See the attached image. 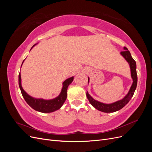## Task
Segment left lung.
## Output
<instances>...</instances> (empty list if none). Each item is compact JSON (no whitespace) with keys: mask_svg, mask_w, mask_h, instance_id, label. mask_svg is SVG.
<instances>
[{"mask_svg":"<svg viewBox=\"0 0 152 152\" xmlns=\"http://www.w3.org/2000/svg\"><path fill=\"white\" fill-rule=\"evenodd\" d=\"M124 51H121V54L122 55L123 57L126 59V61L129 63L131 68V77L133 79V83L131 87V89L129 91L128 94L124 97L122 99L118 101L117 102H115L112 104H104L102 103H100L98 101L94 100L91 96L88 94L87 92L86 96L87 98L88 99L90 103L93 106V107L97 110H99L101 112H105V113H111L115 112L118 110L122 109L124 107L129 103L131 98L132 97L133 94L134 93V91L136 89L137 86V73H136V63L131 56V54L128 50L127 48L124 47ZM88 82H89V78H88Z\"/></svg>","mask_w":152,"mask_h":152,"instance_id":"8db88e82","label":"left lung"}]
</instances>
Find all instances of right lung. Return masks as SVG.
<instances>
[{
	"mask_svg": "<svg viewBox=\"0 0 152 152\" xmlns=\"http://www.w3.org/2000/svg\"><path fill=\"white\" fill-rule=\"evenodd\" d=\"M73 80V77H72L66 79L63 82V86L61 93L57 98L50 100H45L43 99H35L31 97L30 96H29L23 89L21 84V75L20 73H19V86L23 97L24 98L26 102L32 108L42 113L53 112L59 109L62 107V105L65 103L67 97L68 87L72 83Z\"/></svg>",
	"mask_w": 152,
	"mask_h": 152,
	"instance_id": "add662e5",
	"label": "right lung"
}]
</instances>
